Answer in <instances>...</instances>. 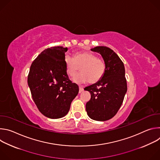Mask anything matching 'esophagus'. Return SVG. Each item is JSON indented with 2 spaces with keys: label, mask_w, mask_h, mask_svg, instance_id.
I'll return each instance as SVG.
<instances>
[{
  "label": "esophagus",
  "mask_w": 160,
  "mask_h": 160,
  "mask_svg": "<svg viewBox=\"0 0 160 160\" xmlns=\"http://www.w3.org/2000/svg\"><path fill=\"white\" fill-rule=\"evenodd\" d=\"M83 90V87L82 86H79V92L81 93Z\"/></svg>",
  "instance_id": "34e87169"
}]
</instances>
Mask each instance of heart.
<instances>
[{"label":"heart","mask_w":160,"mask_h":160,"mask_svg":"<svg viewBox=\"0 0 160 160\" xmlns=\"http://www.w3.org/2000/svg\"><path fill=\"white\" fill-rule=\"evenodd\" d=\"M64 61L66 73L70 77H74L80 68L82 72L73 78V81L78 83L89 81L91 83H96L102 78L105 73L104 61L93 53L77 52L74 54L73 58L66 56Z\"/></svg>","instance_id":"obj_1"}]
</instances>
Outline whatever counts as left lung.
I'll use <instances>...</instances> for the list:
<instances>
[{
	"mask_svg": "<svg viewBox=\"0 0 160 160\" xmlns=\"http://www.w3.org/2000/svg\"><path fill=\"white\" fill-rule=\"evenodd\" d=\"M91 51L101 54L106 70L98 82L84 88L91 95L86 104V111L92 120L106 121L117 113L127 92L125 67L118 56L109 48L98 46Z\"/></svg>",
	"mask_w": 160,
	"mask_h": 160,
	"instance_id": "obj_1",
	"label": "left lung"
}]
</instances>
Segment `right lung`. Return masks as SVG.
Listing matches in <instances>:
<instances>
[{"instance_id":"add662e5","label":"right lung","mask_w":160,"mask_h":160,"mask_svg":"<svg viewBox=\"0 0 160 160\" xmlns=\"http://www.w3.org/2000/svg\"><path fill=\"white\" fill-rule=\"evenodd\" d=\"M67 48L45 49L33 61L28 75L32 97L40 112L52 119L64 117L79 88L68 76L65 64Z\"/></svg>"}]
</instances>
